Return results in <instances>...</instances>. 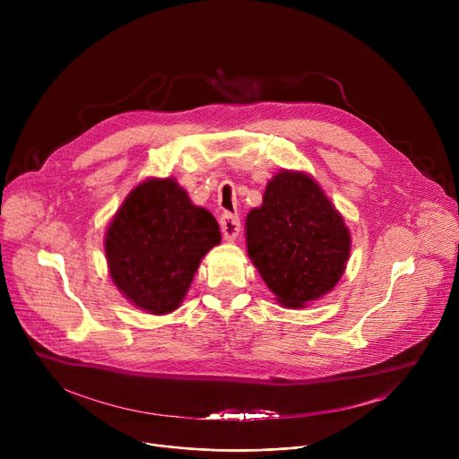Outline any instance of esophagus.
Masks as SVG:
<instances>
[{"instance_id": "1", "label": "esophagus", "mask_w": 459, "mask_h": 459, "mask_svg": "<svg viewBox=\"0 0 459 459\" xmlns=\"http://www.w3.org/2000/svg\"><path fill=\"white\" fill-rule=\"evenodd\" d=\"M220 225H221V232L225 236V239L232 242V239L238 238L239 234V217L232 215V213H223L220 217Z\"/></svg>"}]
</instances>
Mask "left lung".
Listing matches in <instances>:
<instances>
[{"label": "left lung", "instance_id": "obj_1", "mask_svg": "<svg viewBox=\"0 0 459 459\" xmlns=\"http://www.w3.org/2000/svg\"><path fill=\"white\" fill-rule=\"evenodd\" d=\"M247 255L277 303L303 308L341 281L351 234L320 184L282 169L246 217Z\"/></svg>", "mask_w": 459, "mask_h": 459}]
</instances>
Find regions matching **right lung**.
Listing matches in <instances>:
<instances>
[{
  "instance_id": "1",
  "label": "right lung",
  "mask_w": 459,
  "mask_h": 459,
  "mask_svg": "<svg viewBox=\"0 0 459 459\" xmlns=\"http://www.w3.org/2000/svg\"><path fill=\"white\" fill-rule=\"evenodd\" d=\"M220 242L215 217L175 178H147L113 215L104 249L117 290L161 316L182 305L201 260Z\"/></svg>"
}]
</instances>
